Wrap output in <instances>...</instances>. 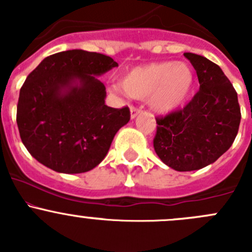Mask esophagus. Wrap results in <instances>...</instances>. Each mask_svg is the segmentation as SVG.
Wrapping results in <instances>:
<instances>
[{"mask_svg": "<svg viewBox=\"0 0 252 252\" xmlns=\"http://www.w3.org/2000/svg\"><path fill=\"white\" fill-rule=\"evenodd\" d=\"M140 112H141L140 108H138V107H134V106H133V107L130 108V117H131V119H133V118H135V117L138 116V114L140 113Z\"/></svg>", "mask_w": 252, "mask_h": 252, "instance_id": "34e87169", "label": "esophagus"}]
</instances>
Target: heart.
Returning a JSON list of instances; mask_svg holds the SVG:
<instances>
[{"instance_id": "1", "label": "heart", "mask_w": 252, "mask_h": 252, "mask_svg": "<svg viewBox=\"0 0 252 252\" xmlns=\"http://www.w3.org/2000/svg\"><path fill=\"white\" fill-rule=\"evenodd\" d=\"M194 80V70L188 63L164 61L131 69L122 79V89L131 97L150 96L155 111L171 113L185 102Z\"/></svg>"}]
</instances>
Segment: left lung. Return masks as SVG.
Here are the masks:
<instances>
[{
    "instance_id": "1",
    "label": "left lung",
    "mask_w": 252,
    "mask_h": 252,
    "mask_svg": "<svg viewBox=\"0 0 252 252\" xmlns=\"http://www.w3.org/2000/svg\"><path fill=\"white\" fill-rule=\"evenodd\" d=\"M200 90L182 110L157 117L154 147L164 164L178 172L201 169L217 161L235 140L241 113L238 94L216 63L185 52Z\"/></svg>"
}]
</instances>
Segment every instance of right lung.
<instances>
[{
	"mask_svg": "<svg viewBox=\"0 0 252 252\" xmlns=\"http://www.w3.org/2000/svg\"><path fill=\"white\" fill-rule=\"evenodd\" d=\"M118 63L102 53L69 50L45 58L25 79L17 106L20 139L35 159L60 173H84L106 157L129 108L105 105L97 78Z\"/></svg>",
	"mask_w": 252,
	"mask_h": 252,
	"instance_id": "1",
	"label": "right lung"
}]
</instances>
